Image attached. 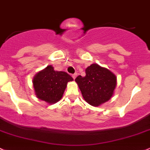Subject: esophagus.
Instances as JSON below:
<instances>
[{
  "label": "esophagus",
  "instance_id": "esophagus-1",
  "mask_svg": "<svg viewBox=\"0 0 150 150\" xmlns=\"http://www.w3.org/2000/svg\"><path fill=\"white\" fill-rule=\"evenodd\" d=\"M76 76H77V73H75V74H72V77H73L74 79H75V78L76 77Z\"/></svg>",
  "mask_w": 150,
  "mask_h": 150
}]
</instances>
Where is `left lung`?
<instances>
[{
    "label": "left lung",
    "mask_w": 150,
    "mask_h": 150,
    "mask_svg": "<svg viewBox=\"0 0 150 150\" xmlns=\"http://www.w3.org/2000/svg\"><path fill=\"white\" fill-rule=\"evenodd\" d=\"M85 76L75 79L82 96L92 106H98L112 97L116 86V77L105 68L92 64L86 68Z\"/></svg>",
    "instance_id": "obj_1"
}]
</instances>
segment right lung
I'll list each match as a JSON object with an SVG mask.
<instances>
[{"instance_id": "add662e5", "label": "right lung", "mask_w": 150, "mask_h": 150, "mask_svg": "<svg viewBox=\"0 0 150 150\" xmlns=\"http://www.w3.org/2000/svg\"><path fill=\"white\" fill-rule=\"evenodd\" d=\"M73 78L64 71H56L51 66L37 74L33 79L35 94L48 103H55L62 98L69 81Z\"/></svg>"}]
</instances>
